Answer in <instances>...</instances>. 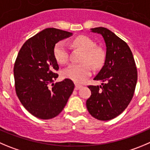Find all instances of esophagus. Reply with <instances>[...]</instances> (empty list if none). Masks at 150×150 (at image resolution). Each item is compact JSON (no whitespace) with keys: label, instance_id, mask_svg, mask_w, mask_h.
Listing matches in <instances>:
<instances>
[{"label":"esophagus","instance_id":"obj_1","mask_svg":"<svg viewBox=\"0 0 150 150\" xmlns=\"http://www.w3.org/2000/svg\"><path fill=\"white\" fill-rule=\"evenodd\" d=\"M81 88H82V85H79V84H76V85H75V90H79Z\"/></svg>","mask_w":150,"mask_h":150}]
</instances>
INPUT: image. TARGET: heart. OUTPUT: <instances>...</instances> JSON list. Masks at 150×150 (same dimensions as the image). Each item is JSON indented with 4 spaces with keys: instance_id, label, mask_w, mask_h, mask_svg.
Returning <instances> with one entry per match:
<instances>
[{
    "instance_id": "b5f03b06",
    "label": "heart",
    "mask_w": 150,
    "mask_h": 150,
    "mask_svg": "<svg viewBox=\"0 0 150 150\" xmlns=\"http://www.w3.org/2000/svg\"><path fill=\"white\" fill-rule=\"evenodd\" d=\"M72 45L83 51L81 63H73L62 71L63 77L68 78L76 82H82L92 74L93 68L88 62L95 66H99L103 62L105 54L100 47L95 46L92 39L85 35L76 37L72 40ZM54 56L58 63L63 65L68 60V48L66 42L59 41L54 48ZM87 62H86V61Z\"/></svg>"
}]
</instances>
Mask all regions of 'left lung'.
I'll return each mask as SVG.
<instances>
[{"mask_svg":"<svg viewBox=\"0 0 150 150\" xmlns=\"http://www.w3.org/2000/svg\"><path fill=\"white\" fill-rule=\"evenodd\" d=\"M102 35L106 44L105 64L94 80L102 85H89L91 97L86 106L95 119L108 121L120 115L131 102L136 86L138 73L132 53L127 44L104 27L91 28Z\"/></svg>","mask_w":150,"mask_h":150,"instance_id":"left-lung-1","label":"left lung"}]
</instances>
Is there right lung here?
Masks as SVG:
<instances>
[{
	"mask_svg": "<svg viewBox=\"0 0 150 150\" xmlns=\"http://www.w3.org/2000/svg\"><path fill=\"white\" fill-rule=\"evenodd\" d=\"M71 35L57 28H45L25 41L18 53L14 66L16 94L23 106L38 119L59 115L74 91V84L69 79L53 83L59 69L54 48Z\"/></svg>",
	"mask_w": 150,
	"mask_h": 150,
	"instance_id": "obj_1",
	"label": "right lung"
}]
</instances>
